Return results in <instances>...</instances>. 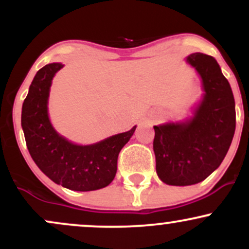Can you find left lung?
Segmentation results:
<instances>
[{
	"label": "left lung",
	"mask_w": 249,
	"mask_h": 249,
	"mask_svg": "<svg viewBox=\"0 0 249 249\" xmlns=\"http://www.w3.org/2000/svg\"><path fill=\"white\" fill-rule=\"evenodd\" d=\"M185 61L199 75L204 93L192 116L153 126L157 174L172 186L206 179L224 160L235 132V102L218 62L201 53Z\"/></svg>",
	"instance_id": "obj_1"
}]
</instances>
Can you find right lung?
<instances>
[{
	"label": "right lung",
	"mask_w": 249,
	"mask_h": 249,
	"mask_svg": "<svg viewBox=\"0 0 249 249\" xmlns=\"http://www.w3.org/2000/svg\"><path fill=\"white\" fill-rule=\"evenodd\" d=\"M63 67L62 63L47 64L31 82L21 116L27 147L39 170L55 184L79 192L101 190L115 179L118 154L137 125L89 145L76 144L59 134L51 124L48 104L53 77Z\"/></svg>",
	"instance_id": "add662e5"
}]
</instances>
